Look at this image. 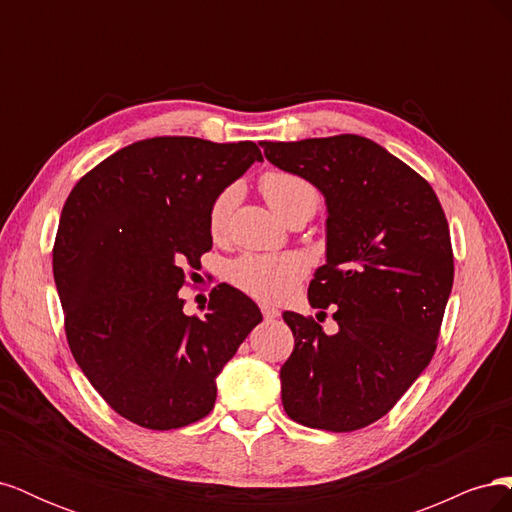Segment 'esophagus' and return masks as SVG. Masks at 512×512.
<instances>
[{
  "instance_id": "obj_1",
  "label": "esophagus",
  "mask_w": 512,
  "mask_h": 512,
  "mask_svg": "<svg viewBox=\"0 0 512 512\" xmlns=\"http://www.w3.org/2000/svg\"><path fill=\"white\" fill-rule=\"evenodd\" d=\"M260 309H262V316H265V320H275L277 316H280V309L273 305H260Z\"/></svg>"
}]
</instances>
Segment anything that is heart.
<instances>
[{"label": "heart", "mask_w": 512, "mask_h": 512, "mask_svg": "<svg viewBox=\"0 0 512 512\" xmlns=\"http://www.w3.org/2000/svg\"><path fill=\"white\" fill-rule=\"evenodd\" d=\"M258 188L265 196L271 209L286 220L292 211L318 207V190L307 179L286 173V170H269L260 177ZM237 188L228 185L218 196L211 200L207 224L209 232L218 239L226 232L230 211L235 207ZM307 271V262L301 254H243L230 262L228 280L245 294L265 303H280L288 299L297 290L303 275Z\"/></svg>", "instance_id": "obj_1"}]
</instances>
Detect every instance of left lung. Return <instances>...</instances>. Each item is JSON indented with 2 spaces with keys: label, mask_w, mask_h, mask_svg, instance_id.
Listing matches in <instances>:
<instances>
[{
  "label": "left lung",
  "mask_w": 512,
  "mask_h": 512,
  "mask_svg": "<svg viewBox=\"0 0 512 512\" xmlns=\"http://www.w3.org/2000/svg\"><path fill=\"white\" fill-rule=\"evenodd\" d=\"M265 158L327 198V265L307 297L339 331L284 312L294 350L280 369L286 414L305 427L376 423L429 365L453 288L451 232L431 185L365 136L262 143ZM324 314V312H320Z\"/></svg>",
  "instance_id": "8db88e82"
}]
</instances>
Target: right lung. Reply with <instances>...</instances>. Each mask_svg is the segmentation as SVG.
<instances>
[{
    "label": "right lung",
    "mask_w": 512,
    "mask_h": 512,
    "mask_svg": "<svg viewBox=\"0 0 512 512\" xmlns=\"http://www.w3.org/2000/svg\"><path fill=\"white\" fill-rule=\"evenodd\" d=\"M254 162L252 141L147 138L91 168L61 209L53 275L68 346L106 404L145 429L205 418L215 378L262 320L228 284L203 316L179 297L211 250V200Z\"/></svg>",
    "instance_id": "right-lung-1"
}]
</instances>
